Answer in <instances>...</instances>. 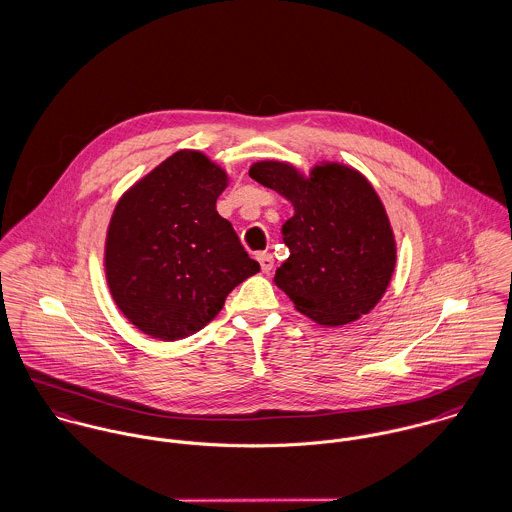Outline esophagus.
I'll return each instance as SVG.
<instances>
[{
    "label": "esophagus",
    "instance_id": "34e87169",
    "mask_svg": "<svg viewBox=\"0 0 512 512\" xmlns=\"http://www.w3.org/2000/svg\"><path fill=\"white\" fill-rule=\"evenodd\" d=\"M258 262H260V268L264 274H270V270L274 268V256L270 252H260L258 256Z\"/></svg>",
    "mask_w": 512,
    "mask_h": 512
}]
</instances>
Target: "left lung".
I'll list each match as a JSON object with an SVG mask.
<instances>
[{
  "mask_svg": "<svg viewBox=\"0 0 512 512\" xmlns=\"http://www.w3.org/2000/svg\"><path fill=\"white\" fill-rule=\"evenodd\" d=\"M250 177L292 201L282 226L290 258L276 286L319 325H345L368 313L386 292L396 244L386 211L365 177L341 163L313 167L305 179L282 161H260Z\"/></svg>",
  "mask_w": 512,
  "mask_h": 512,
  "instance_id": "obj_1",
  "label": "left lung"
}]
</instances>
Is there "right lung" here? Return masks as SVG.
<instances>
[{
  "mask_svg": "<svg viewBox=\"0 0 512 512\" xmlns=\"http://www.w3.org/2000/svg\"><path fill=\"white\" fill-rule=\"evenodd\" d=\"M226 173L199 151H177L116 205L106 280L120 311L146 335L177 341L219 315L226 295L260 272L217 213Z\"/></svg>",
  "mask_w": 512,
  "mask_h": 512,
  "instance_id": "add662e5",
  "label": "right lung"
}]
</instances>
